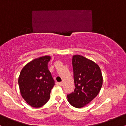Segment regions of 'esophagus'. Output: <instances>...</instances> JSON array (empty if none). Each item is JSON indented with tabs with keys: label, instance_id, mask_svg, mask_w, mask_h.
I'll list each match as a JSON object with an SVG mask.
<instances>
[{
	"label": "esophagus",
	"instance_id": "1",
	"mask_svg": "<svg viewBox=\"0 0 126 126\" xmlns=\"http://www.w3.org/2000/svg\"><path fill=\"white\" fill-rule=\"evenodd\" d=\"M59 85H60V86H63V82H60V83H59Z\"/></svg>",
	"mask_w": 126,
	"mask_h": 126
}]
</instances>
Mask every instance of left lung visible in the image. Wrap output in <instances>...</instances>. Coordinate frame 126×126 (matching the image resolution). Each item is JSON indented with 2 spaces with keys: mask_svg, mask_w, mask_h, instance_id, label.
I'll use <instances>...</instances> for the list:
<instances>
[{
  "mask_svg": "<svg viewBox=\"0 0 126 126\" xmlns=\"http://www.w3.org/2000/svg\"><path fill=\"white\" fill-rule=\"evenodd\" d=\"M72 66L75 88L67 95V100L72 106L82 108L97 96L103 78L99 66L80 55L73 56Z\"/></svg>",
  "mask_w": 126,
  "mask_h": 126,
  "instance_id": "left-lung-1",
  "label": "left lung"
}]
</instances>
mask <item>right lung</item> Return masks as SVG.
<instances>
[{
  "instance_id": "obj_1",
  "label": "right lung",
  "mask_w": 126,
  "mask_h": 126,
  "mask_svg": "<svg viewBox=\"0 0 126 126\" xmlns=\"http://www.w3.org/2000/svg\"><path fill=\"white\" fill-rule=\"evenodd\" d=\"M50 59L49 56L34 59L22 68L19 76L21 96L32 107H41L50 98L55 85L47 66Z\"/></svg>"
}]
</instances>
